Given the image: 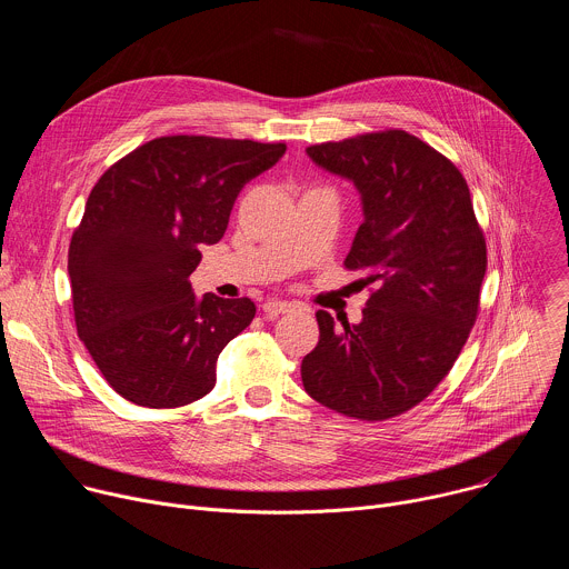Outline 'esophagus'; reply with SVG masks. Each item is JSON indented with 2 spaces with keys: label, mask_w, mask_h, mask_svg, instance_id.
<instances>
[{
  "label": "esophagus",
  "mask_w": 569,
  "mask_h": 569,
  "mask_svg": "<svg viewBox=\"0 0 569 569\" xmlns=\"http://www.w3.org/2000/svg\"><path fill=\"white\" fill-rule=\"evenodd\" d=\"M292 308V303L290 301H283V299H268L266 303H263V312L268 315V317H277V315H281V312H288Z\"/></svg>",
  "instance_id": "obj_1"
}]
</instances>
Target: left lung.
<instances>
[{
  "instance_id": "1",
  "label": "left lung",
  "mask_w": 569,
  "mask_h": 569,
  "mask_svg": "<svg viewBox=\"0 0 569 569\" xmlns=\"http://www.w3.org/2000/svg\"><path fill=\"white\" fill-rule=\"evenodd\" d=\"M360 193L362 224L345 261L376 290L362 321L317 310L319 342L301 360L308 396L382 421L408 412L452 369L477 317L486 242L450 159L405 130L306 148Z\"/></svg>"
}]
</instances>
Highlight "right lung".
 Wrapping results in <instances>:
<instances>
[{"label": "right lung", "instance_id": "right-lung-1", "mask_svg": "<svg viewBox=\"0 0 569 569\" xmlns=\"http://www.w3.org/2000/svg\"><path fill=\"white\" fill-rule=\"evenodd\" d=\"M283 152L286 143L159 137L92 189L67 261L76 331L126 400L180 408L213 389L220 351L257 306L198 297L189 277L202 246L222 238L240 189Z\"/></svg>", "mask_w": 569, "mask_h": 569}]
</instances>
